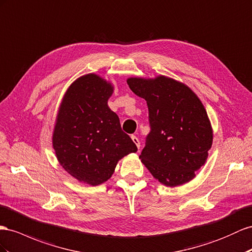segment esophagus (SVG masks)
<instances>
[{"label":"esophagus","mask_w":252,"mask_h":252,"mask_svg":"<svg viewBox=\"0 0 252 252\" xmlns=\"http://www.w3.org/2000/svg\"><path fill=\"white\" fill-rule=\"evenodd\" d=\"M131 140H132V142L135 144V146H137L138 148H140V141H139V139H138L137 137H135V135H132Z\"/></svg>","instance_id":"esophagus-1"}]
</instances>
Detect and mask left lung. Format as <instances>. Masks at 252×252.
Here are the masks:
<instances>
[{"label":"left lung","mask_w":252,"mask_h":252,"mask_svg":"<svg viewBox=\"0 0 252 252\" xmlns=\"http://www.w3.org/2000/svg\"><path fill=\"white\" fill-rule=\"evenodd\" d=\"M127 84L148 107L151 132L140 155L143 164L166 187L192 180L213 142L212 126L198 96L187 85L163 75L130 77Z\"/></svg>","instance_id":"obj_1"}]
</instances>
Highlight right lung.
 <instances>
[{"mask_svg":"<svg viewBox=\"0 0 252 252\" xmlns=\"http://www.w3.org/2000/svg\"><path fill=\"white\" fill-rule=\"evenodd\" d=\"M113 86L96 74H87L69 87L59 106L53 148L60 165L90 186L107 181L119 160L138 151L108 107Z\"/></svg>","mask_w":252,"mask_h":252,"instance_id":"1","label":"right lung"}]
</instances>
